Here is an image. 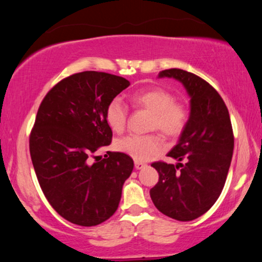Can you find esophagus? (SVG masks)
Masks as SVG:
<instances>
[{
    "label": "esophagus",
    "instance_id": "34e87169",
    "mask_svg": "<svg viewBox=\"0 0 262 262\" xmlns=\"http://www.w3.org/2000/svg\"><path fill=\"white\" fill-rule=\"evenodd\" d=\"M145 166H147V164H145V163L135 161V168H136V170H141V168H143Z\"/></svg>",
    "mask_w": 262,
    "mask_h": 262
}]
</instances>
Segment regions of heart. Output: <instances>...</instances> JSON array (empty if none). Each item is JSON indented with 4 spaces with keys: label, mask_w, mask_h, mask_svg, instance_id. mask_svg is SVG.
Here are the masks:
<instances>
[{
    "label": "heart",
    "mask_w": 262,
    "mask_h": 262,
    "mask_svg": "<svg viewBox=\"0 0 262 262\" xmlns=\"http://www.w3.org/2000/svg\"><path fill=\"white\" fill-rule=\"evenodd\" d=\"M130 103L136 108L151 113L149 130L158 129L167 137H177L187 126L189 112L186 105L174 100V96L162 88H150L130 96ZM105 118L111 129L121 133L126 128L128 110L120 98H113L106 106ZM118 151L145 162L161 151L163 142L158 134L128 135L115 143Z\"/></svg>",
    "instance_id": "b5f03b06"
}]
</instances>
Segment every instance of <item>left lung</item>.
Segmentation results:
<instances>
[{
  "label": "left lung",
  "mask_w": 262,
  "mask_h": 262,
  "mask_svg": "<svg viewBox=\"0 0 262 262\" xmlns=\"http://www.w3.org/2000/svg\"><path fill=\"white\" fill-rule=\"evenodd\" d=\"M158 77L183 83L190 113L178 143L167 154L179 163L151 164L159 179L150 196L162 214L193 221L210 209L224 187L233 152L231 120L222 97L205 79L177 68L163 70Z\"/></svg>",
  "instance_id": "left-lung-1"
}]
</instances>
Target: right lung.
Here are the masks:
<instances>
[{
  "instance_id": "1",
  "label": "right lung",
  "mask_w": 262,
  "mask_h": 262,
  "mask_svg": "<svg viewBox=\"0 0 262 262\" xmlns=\"http://www.w3.org/2000/svg\"><path fill=\"white\" fill-rule=\"evenodd\" d=\"M129 84L107 73H77L53 86L39 106L31 159L47 201L74 224L98 225L118 209L134 162L123 152L108 151L95 163L90 157L111 144L106 106Z\"/></svg>"
}]
</instances>
